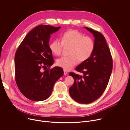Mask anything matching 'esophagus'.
<instances>
[{"mask_svg":"<svg viewBox=\"0 0 130 130\" xmlns=\"http://www.w3.org/2000/svg\"><path fill=\"white\" fill-rule=\"evenodd\" d=\"M64 74L65 75H66L67 74V71L66 70H65V69L64 70Z\"/></svg>","mask_w":130,"mask_h":130,"instance_id":"esophagus-1","label":"esophagus"}]
</instances>
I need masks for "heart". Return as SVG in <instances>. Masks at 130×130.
I'll return each instance as SVG.
<instances>
[{
	"label": "heart",
	"instance_id": "1",
	"mask_svg": "<svg viewBox=\"0 0 130 130\" xmlns=\"http://www.w3.org/2000/svg\"><path fill=\"white\" fill-rule=\"evenodd\" d=\"M63 47H69L67 57L57 60V65L66 70H69L75 66L78 61L82 63L90 58L95 48V42L91 37L85 36L76 30H70L62 36L61 42L55 39L49 44L51 52L57 56L62 54Z\"/></svg>",
	"mask_w": 130,
	"mask_h": 130
}]
</instances>
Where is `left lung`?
Segmentation results:
<instances>
[{
    "mask_svg": "<svg viewBox=\"0 0 130 130\" xmlns=\"http://www.w3.org/2000/svg\"><path fill=\"white\" fill-rule=\"evenodd\" d=\"M85 28L95 37V48L90 58L75 69L83 73V76L72 72L69 73L75 81L69 92L76 101L88 104L97 100L105 90L113 69V59L102 34Z\"/></svg>",
    "mask_w": 130,
    "mask_h": 130,
    "instance_id": "1",
    "label": "left lung"
}]
</instances>
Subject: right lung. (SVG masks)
Segmentation results:
<instances>
[{"label":"right lung","instance_id":"right-lung-1","mask_svg":"<svg viewBox=\"0 0 130 130\" xmlns=\"http://www.w3.org/2000/svg\"><path fill=\"white\" fill-rule=\"evenodd\" d=\"M61 27L40 25L25 36L15 54V78L18 89L27 98L43 101L51 94L53 86L64 74L60 67L50 68L54 60L49 49L50 34Z\"/></svg>","mask_w":130,"mask_h":130}]
</instances>
